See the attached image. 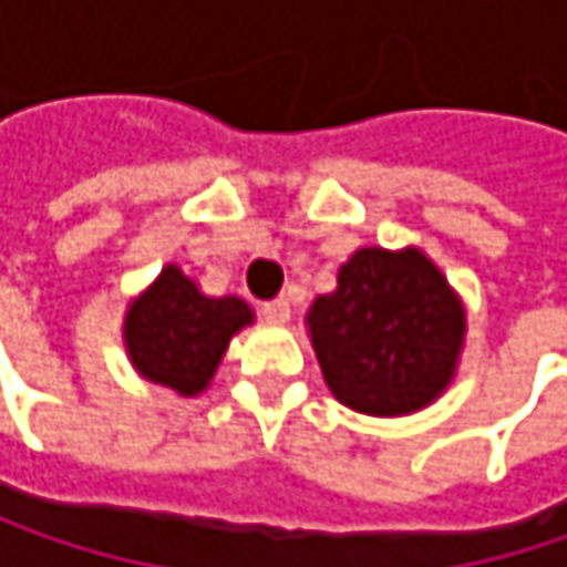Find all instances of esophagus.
Here are the masks:
<instances>
[{
  "mask_svg": "<svg viewBox=\"0 0 567 567\" xmlns=\"http://www.w3.org/2000/svg\"><path fill=\"white\" fill-rule=\"evenodd\" d=\"M262 315L269 321H276V324H285L291 318V305H288V298H272V301L262 305Z\"/></svg>",
  "mask_w": 567,
  "mask_h": 567,
  "instance_id": "esophagus-1",
  "label": "esophagus"
}]
</instances>
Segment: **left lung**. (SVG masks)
<instances>
[{
	"label": "left lung",
	"instance_id": "obj_1",
	"mask_svg": "<svg viewBox=\"0 0 567 567\" xmlns=\"http://www.w3.org/2000/svg\"><path fill=\"white\" fill-rule=\"evenodd\" d=\"M328 391L368 416H406L453 384L466 305L416 246L358 249L305 315Z\"/></svg>",
	"mask_w": 567,
	"mask_h": 567
}]
</instances>
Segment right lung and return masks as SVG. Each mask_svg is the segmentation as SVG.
<instances>
[{
    "label": "right lung",
    "mask_w": 567,
    "mask_h": 567,
    "mask_svg": "<svg viewBox=\"0 0 567 567\" xmlns=\"http://www.w3.org/2000/svg\"><path fill=\"white\" fill-rule=\"evenodd\" d=\"M252 321L256 311L239 295H206L171 262L127 301V361L151 384L179 396H196L216 378L229 341Z\"/></svg>",
    "instance_id": "obj_1"
}]
</instances>
